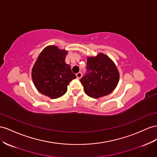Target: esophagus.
<instances>
[{
	"label": "esophagus",
	"instance_id": "1",
	"mask_svg": "<svg viewBox=\"0 0 157 157\" xmlns=\"http://www.w3.org/2000/svg\"><path fill=\"white\" fill-rule=\"evenodd\" d=\"M76 76H77V77L78 79H80V78L82 77V75L81 72H79V73H78L77 74H76Z\"/></svg>",
	"mask_w": 157,
	"mask_h": 157
}]
</instances>
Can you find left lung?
<instances>
[{
	"label": "left lung",
	"mask_w": 157,
	"mask_h": 157,
	"mask_svg": "<svg viewBox=\"0 0 157 157\" xmlns=\"http://www.w3.org/2000/svg\"><path fill=\"white\" fill-rule=\"evenodd\" d=\"M87 73L80 79L86 94L94 98L108 95L119 82L120 73L106 55L98 53L87 57Z\"/></svg>",
	"instance_id": "8db88e82"
}]
</instances>
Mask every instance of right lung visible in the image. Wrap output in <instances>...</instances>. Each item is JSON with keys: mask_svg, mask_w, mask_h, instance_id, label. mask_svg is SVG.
Returning a JSON list of instances; mask_svg holds the SVG:
<instances>
[{"mask_svg": "<svg viewBox=\"0 0 157 157\" xmlns=\"http://www.w3.org/2000/svg\"><path fill=\"white\" fill-rule=\"evenodd\" d=\"M68 52L56 45H48L40 53L32 68V77L37 90L56 99L64 95L67 86L77 78L65 62Z\"/></svg>", "mask_w": 157, "mask_h": 157, "instance_id": "obj_1", "label": "right lung"}]
</instances>
